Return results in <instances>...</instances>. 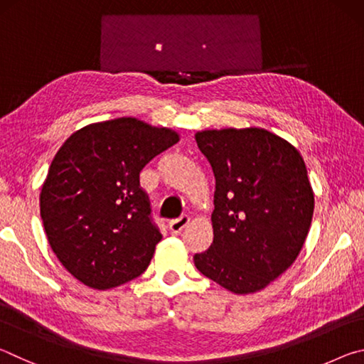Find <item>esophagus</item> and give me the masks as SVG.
I'll use <instances>...</instances> for the list:
<instances>
[{"mask_svg":"<svg viewBox=\"0 0 364 364\" xmlns=\"http://www.w3.org/2000/svg\"><path fill=\"white\" fill-rule=\"evenodd\" d=\"M188 225H189V215H181L180 218L171 220L168 228H170V231L173 232V234H180Z\"/></svg>","mask_w":364,"mask_h":364,"instance_id":"1","label":"esophagus"}]
</instances>
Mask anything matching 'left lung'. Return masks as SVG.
<instances>
[{
	"instance_id": "obj_1",
	"label": "left lung",
	"mask_w": 364,
	"mask_h": 364,
	"mask_svg": "<svg viewBox=\"0 0 364 364\" xmlns=\"http://www.w3.org/2000/svg\"><path fill=\"white\" fill-rule=\"evenodd\" d=\"M196 143L215 175L213 242L196 268L234 294L260 291L295 262L310 230L304 159L262 128L199 132Z\"/></svg>"
}]
</instances>
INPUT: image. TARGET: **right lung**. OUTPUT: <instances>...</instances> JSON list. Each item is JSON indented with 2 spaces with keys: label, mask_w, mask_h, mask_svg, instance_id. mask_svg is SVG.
<instances>
[{
  "label": "right lung",
  "mask_w": 364,
  "mask_h": 364,
  "mask_svg": "<svg viewBox=\"0 0 364 364\" xmlns=\"http://www.w3.org/2000/svg\"><path fill=\"white\" fill-rule=\"evenodd\" d=\"M168 128L122 117L72 134L40 194L48 242L83 284L110 289L138 278L162 239L139 173L178 143Z\"/></svg>",
  "instance_id": "add662e5"
}]
</instances>
